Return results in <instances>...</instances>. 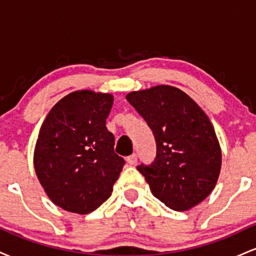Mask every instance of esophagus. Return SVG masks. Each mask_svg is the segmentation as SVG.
I'll list each match as a JSON object with an SVG mask.
<instances>
[{
  "mask_svg": "<svg viewBox=\"0 0 256 256\" xmlns=\"http://www.w3.org/2000/svg\"><path fill=\"white\" fill-rule=\"evenodd\" d=\"M126 162L128 164V165H134V164L137 162V155L136 154H132L130 156L126 158Z\"/></svg>",
  "mask_w": 256,
  "mask_h": 256,
  "instance_id": "obj_1",
  "label": "esophagus"
}]
</instances>
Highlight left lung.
Segmentation results:
<instances>
[{"mask_svg":"<svg viewBox=\"0 0 256 256\" xmlns=\"http://www.w3.org/2000/svg\"><path fill=\"white\" fill-rule=\"evenodd\" d=\"M126 100L156 140L154 162L137 167L152 195L178 212L198 206L213 192L222 168V148L210 118L171 85L132 91Z\"/></svg>","mask_w":256,"mask_h":256,"instance_id":"left-lung-1","label":"left lung"}]
</instances>
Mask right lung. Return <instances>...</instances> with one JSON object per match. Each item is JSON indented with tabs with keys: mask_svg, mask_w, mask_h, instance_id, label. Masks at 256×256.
Instances as JSON below:
<instances>
[{
	"mask_svg": "<svg viewBox=\"0 0 256 256\" xmlns=\"http://www.w3.org/2000/svg\"><path fill=\"white\" fill-rule=\"evenodd\" d=\"M112 94L77 90L58 102L40 126L34 146L37 178L54 204L88 214L112 195L124 158L106 128Z\"/></svg>",
	"mask_w": 256,
	"mask_h": 256,
	"instance_id": "1",
	"label": "right lung"
}]
</instances>
